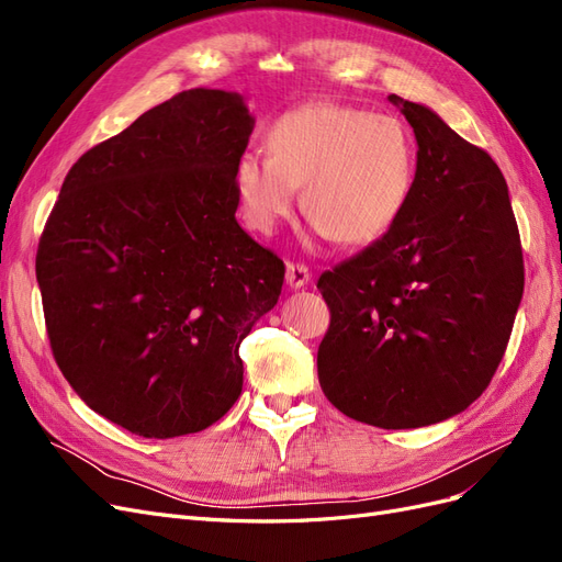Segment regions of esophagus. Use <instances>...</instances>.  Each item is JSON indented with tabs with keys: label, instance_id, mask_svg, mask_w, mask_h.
Segmentation results:
<instances>
[{
	"label": "esophagus",
	"instance_id": "obj_1",
	"mask_svg": "<svg viewBox=\"0 0 562 562\" xmlns=\"http://www.w3.org/2000/svg\"><path fill=\"white\" fill-rule=\"evenodd\" d=\"M312 274H310V267L302 265V262H288L285 265V283L291 288H304L310 283Z\"/></svg>",
	"mask_w": 562,
	"mask_h": 562
}]
</instances>
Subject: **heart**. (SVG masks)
Segmentation results:
<instances>
[{"label": "heart", "mask_w": 562, "mask_h": 562, "mask_svg": "<svg viewBox=\"0 0 562 562\" xmlns=\"http://www.w3.org/2000/svg\"><path fill=\"white\" fill-rule=\"evenodd\" d=\"M269 155L246 151L236 192L250 229L269 234L293 209L339 244H368L403 213L413 192L417 151L394 114L335 100L283 112L267 133Z\"/></svg>", "instance_id": "obj_1"}]
</instances>
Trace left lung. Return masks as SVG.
<instances>
[{
    "instance_id": "1",
    "label": "left lung",
    "mask_w": 562,
    "mask_h": 562,
    "mask_svg": "<svg viewBox=\"0 0 562 562\" xmlns=\"http://www.w3.org/2000/svg\"><path fill=\"white\" fill-rule=\"evenodd\" d=\"M389 100L417 138L413 192L378 241L318 277L330 326L316 363L339 413L415 429L467 411L487 389L525 267L499 166L429 108Z\"/></svg>"
}]
</instances>
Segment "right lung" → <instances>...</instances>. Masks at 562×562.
Instances as JSON below:
<instances>
[{
  "label": "right lung",
  "mask_w": 562,
  "mask_h": 562,
  "mask_svg": "<svg viewBox=\"0 0 562 562\" xmlns=\"http://www.w3.org/2000/svg\"><path fill=\"white\" fill-rule=\"evenodd\" d=\"M252 116L192 89L65 176L37 281L54 359L91 411L143 438L196 434L241 396L239 347L285 265L236 223Z\"/></svg>",
  "instance_id": "right-lung-1"
}]
</instances>
